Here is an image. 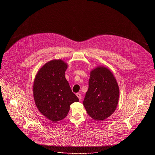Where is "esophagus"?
<instances>
[{
    "instance_id": "1",
    "label": "esophagus",
    "mask_w": 155,
    "mask_h": 155,
    "mask_svg": "<svg viewBox=\"0 0 155 155\" xmlns=\"http://www.w3.org/2000/svg\"><path fill=\"white\" fill-rule=\"evenodd\" d=\"M76 95L78 97V99H79V100L80 101H81V94H80V93H77V94H76Z\"/></svg>"
}]
</instances>
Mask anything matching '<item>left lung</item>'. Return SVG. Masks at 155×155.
I'll return each instance as SVG.
<instances>
[{
    "instance_id": "1",
    "label": "left lung",
    "mask_w": 155,
    "mask_h": 155,
    "mask_svg": "<svg viewBox=\"0 0 155 155\" xmlns=\"http://www.w3.org/2000/svg\"><path fill=\"white\" fill-rule=\"evenodd\" d=\"M118 97V84L110 71L104 67L93 70L83 102L89 116L96 120L109 117L117 107Z\"/></svg>"
}]
</instances>
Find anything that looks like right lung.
<instances>
[{
  "instance_id": "1",
  "label": "right lung",
  "mask_w": 155,
  "mask_h": 155,
  "mask_svg": "<svg viewBox=\"0 0 155 155\" xmlns=\"http://www.w3.org/2000/svg\"><path fill=\"white\" fill-rule=\"evenodd\" d=\"M67 68L61 60H53L39 70L34 80L33 94L37 108L53 122L65 118L70 105L79 102L65 78Z\"/></svg>"
}]
</instances>
